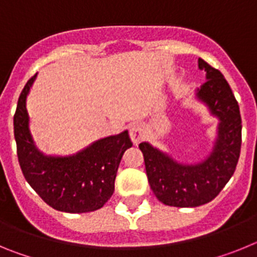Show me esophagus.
Returning a JSON list of instances; mask_svg holds the SVG:
<instances>
[{
	"mask_svg": "<svg viewBox=\"0 0 257 257\" xmlns=\"http://www.w3.org/2000/svg\"><path fill=\"white\" fill-rule=\"evenodd\" d=\"M145 135V128H144V124L143 123H134L131 124L130 127V138L135 144L140 143L143 140Z\"/></svg>",
	"mask_w": 257,
	"mask_h": 257,
	"instance_id": "1",
	"label": "esophagus"
}]
</instances>
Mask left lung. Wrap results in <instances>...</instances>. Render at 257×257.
Here are the masks:
<instances>
[{
    "label": "left lung",
    "instance_id": "8db88e82",
    "mask_svg": "<svg viewBox=\"0 0 257 257\" xmlns=\"http://www.w3.org/2000/svg\"><path fill=\"white\" fill-rule=\"evenodd\" d=\"M206 81L196 96L219 118L217 138L210 156L196 165H183L149 143L139 145L143 152L149 185L158 201L174 207H197L212 201L225 187L237 167L242 143L239 106L221 72L198 59Z\"/></svg>",
    "mask_w": 257,
    "mask_h": 257
}]
</instances>
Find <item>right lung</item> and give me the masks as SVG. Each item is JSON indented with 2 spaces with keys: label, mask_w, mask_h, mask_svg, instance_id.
Listing matches in <instances>:
<instances>
[{
  "label": "right lung",
  "mask_w": 257,
  "mask_h": 257,
  "mask_svg": "<svg viewBox=\"0 0 257 257\" xmlns=\"http://www.w3.org/2000/svg\"><path fill=\"white\" fill-rule=\"evenodd\" d=\"M36 76L23 88L14 114V135L23 175L38 196L55 210L70 213L99 210L112 197L122 156L133 147L128 133L97 140L73 156H45L32 139L26 106Z\"/></svg>",
  "instance_id": "obj_1"
}]
</instances>
